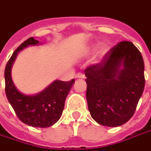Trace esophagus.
<instances>
[{"label":"esophagus","mask_w":151,"mask_h":151,"mask_svg":"<svg viewBox=\"0 0 151 151\" xmlns=\"http://www.w3.org/2000/svg\"><path fill=\"white\" fill-rule=\"evenodd\" d=\"M76 78H85V75H84L82 73H77V75H76Z\"/></svg>","instance_id":"obj_1"}]
</instances>
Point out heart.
I'll list each match as a JSON object with an SVG mask.
<instances>
[{
  "mask_svg": "<svg viewBox=\"0 0 151 151\" xmlns=\"http://www.w3.org/2000/svg\"><path fill=\"white\" fill-rule=\"evenodd\" d=\"M108 51V46L107 44H103L100 47V50H99V53L100 54H105Z\"/></svg>",
  "mask_w": 151,
  "mask_h": 151,
  "instance_id": "heart-1",
  "label": "heart"
}]
</instances>
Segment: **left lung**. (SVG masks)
<instances>
[{"mask_svg": "<svg viewBox=\"0 0 151 151\" xmlns=\"http://www.w3.org/2000/svg\"><path fill=\"white\" fill-rule=\"evenodd\" d=\"M85 75L92 118L108 127L126 123L136 111L146 82L142 56L136 46L129 41L117 43L101 62L86 67Z\"/></svg>", "mask_w": 151, "mask_h": 151, "instance_id": "1", "label": "left lung"}]
</instances>
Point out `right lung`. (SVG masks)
<instances>
[{
  "label": "right lung",
  "instance_id": "obj_1",
  "mask_svg": "<svg viewBox=\"0 0 151 151\" xmlns=\"http://www.w3.org/2000/svg\"><path fill=\"white\" fill-rule=\"evenodd\" d=\"M39 41L31 37L15 50L6 64L5 69V94L18 119L27 125L47 128L59 120L62 115L65 101L74 79L69 82L55 81L36 95H25L18 91L11 78V67L19 51Z\"/></svg>",
  "mask_w": 151,
  "mask_h": 151
}]
</instances>
